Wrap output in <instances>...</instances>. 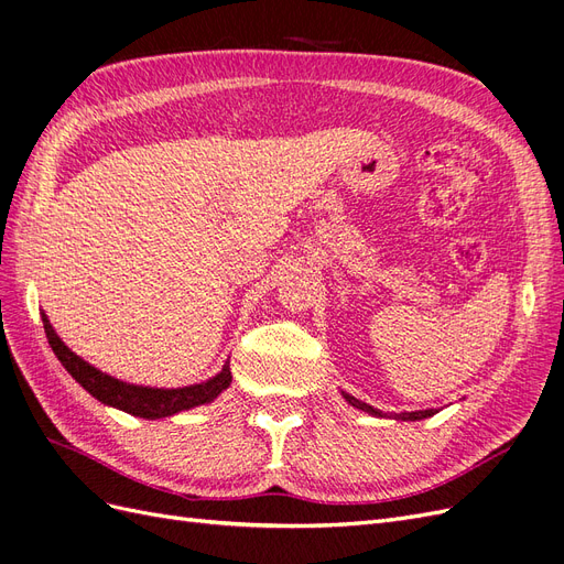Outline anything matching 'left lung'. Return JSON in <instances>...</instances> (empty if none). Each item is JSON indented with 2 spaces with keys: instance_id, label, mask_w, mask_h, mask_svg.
<instances>
[{
  "instance_id": "8db88e82",
  "label": "left lung",
  "mask_w": 564,
  "mask_h": 564,
  "mask_svg": "<svg viewBox=\"0 0 564 564\" xmlns=\"http://www.w3.org/2000/svg\"><path fill=\"white\" fill-rule=\"evenodd\" d=\"M341 395H344V401H347L349 405H354V408H358V410H362V412H368V414H372V416H389V414H384L381 410H377V408H372V405H368V403L358 401V398H354V395H349V393L341 391ZM435 412H438V410H414V412H401V414H391V416H393V420H403V422H420V420H426V416H433Z\"/></svg>"
}]
</instances>
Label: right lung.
<instances>
[{"mask_svg":"<svg viewBox=\"0 0 564 564\" xmlns=\"http://www.w3.org/2000/svg\"><path fill=\"white\" fill-rule=\"evenodd\" d=\"M42 321H44V333L53 354H56V358L63 362V368L75 377L90 395L98 398L102 405L123 410L133 416H142V420H163V416H173L183 410L213 403L215 398L231 384L229 360L225 362L220 372L202 381V384L180 387V389L129 384V381L105 375L102 370L86 362L82 356H77L69 347H65V341L58 337L56 330H53L46 314H42Z\"/></svg>","mask_w":564,"mask_h":564,"instance_id":"add662e5","label":"right lung"}]
</instances>
